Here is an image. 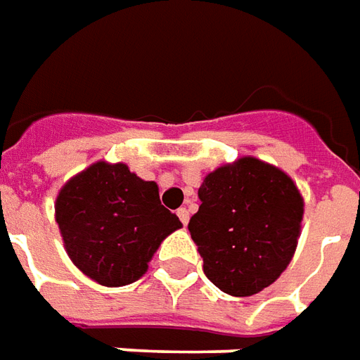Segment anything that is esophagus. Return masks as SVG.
Instances as JSON below:
<instances>
[{"instance_id": "34e87169", "label": "esophagus", "mask_w": 360, "mask_h": 360, "mask_svg": "<svg viewBox=\"0 0 360 360\" xmlns=\"http://www.w3.org/2000/svg\"><path fill=\"white\" fill-rule=\"evenodd\" d=\"M177 216H179V220L183 222V226H187V224H188V210H187V208H179V210H177Z\"/></svg>"}]
</instances>
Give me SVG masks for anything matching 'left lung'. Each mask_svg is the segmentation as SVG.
<instances>
[{
  "instance_id": "1",
  "label": "left lung",
  "mask_w": 360,
  "mask_h": 360,
  "mask_svg": "<svg viewBox=\"0 0 360 360\" xmlns=\"http://www.w3.org/2000/svg\"><path fill=\"white\" fill-rule=\"evenodd\" d=\"M198 198L188 232L208 281L232 296H251L273 285L300 236L304 200L294 181L245 155L208 173Z\"/></svg>"
}]
</instances>
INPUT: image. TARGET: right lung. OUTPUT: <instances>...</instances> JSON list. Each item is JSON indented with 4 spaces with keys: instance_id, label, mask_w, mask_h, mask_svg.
I'll return each instance as SVG.
<instances>
[{
    "instance_id": "add662e5",
    "label": "right lung",
    "mask_w": 360,
    "mask_h": 360,
    "mask_svg": "<svg viewBox=\"0 0 360 360\" xmlns=\"http://www.w3.org/2000/svg\"><path fill=\"white\" fill-rule=\"evenodd\" d=\"M56 222L68 255L103 286H124L148 271L167 236L183 224L160 202V188L124 163L97 162L60 188Z\"/></svg>"
}]
</instances>
